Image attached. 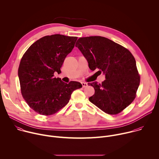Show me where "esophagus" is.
<instances>
[{
    "label": "esophagus",
    "instance_id": "34e87169",
    "mask_svg": "<svg viewBox=\"0 0 159 159\" xmlns=\"http://www.w3.org/2000/svg\"><path fill=\"white\" fill-rule=\"evenodd\" d=\"M82 85L83 87H86L88 85L87 83H86V82H82Z\"/></svg>",
    "mask_w": 159,
    "mask_h": 159
}]
</instances>
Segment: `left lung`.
I'll list each match as a JSON object with an SVG mask.
<instances>
[{
  "label": "left lung",
  "mask_w": 159,
  "mask_h": 159,
  "mask_svg": "<svg viewBox=\"0 0 159 159\" xmlns=\"http://www.w3.org/2000/svg\"><path fill=\"white\" fill-rule=\"evenodd\" d=\"M75 47L87 60L90 70L98 69L105 75L101 84L88 83L95 90L89 101L109 115L122 111L134 99L140 85L133 55L120 44L102 36L80 38Z\"/></svg>",
  "instance_id": "8db88e82"
}]
</instances>
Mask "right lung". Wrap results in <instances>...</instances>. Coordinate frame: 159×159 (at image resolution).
Segmentation results:
<instances>
[{"label": "right lung", "instance_id": "obj_1", "mask_svg": "<svg viewBox=\"0 0 159 159\" xmlns=\"http://www.w3.org/2000/svg\"><path fill=\"white\" fill-rule=\"evenodd\" d=\"M77 37L53 34L37 40L22 57L19 69L21 94L29 106L40 115L55 114L69 102L71 94L82 84H66L54 74L73 50Z\"/></svg>", "mask_w": 159, "mask_h": 159}]
</instances>
